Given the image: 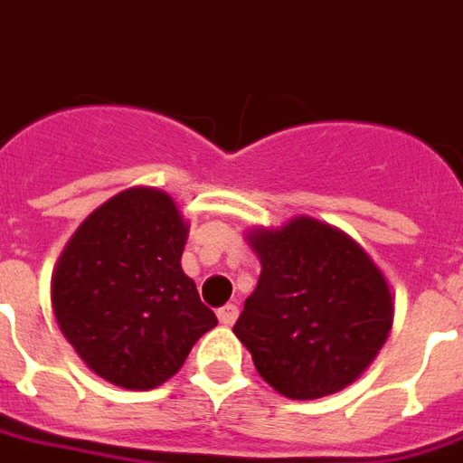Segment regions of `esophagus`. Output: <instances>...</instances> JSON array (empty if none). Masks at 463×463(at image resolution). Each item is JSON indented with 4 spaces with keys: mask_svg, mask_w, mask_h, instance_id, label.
I'll return each mask as SVG.
<instances>
[{
    "mask_svg": "<svg viewBox=\"0 0 463 463\" xmlns=\"http://www.w3.org/2000/svg\"><path fill=\"white\" fill-rule=\"evenodd\" d=\"M218 320H221L223 326H232V323L238 320V306H235V303H225L223 308H218Z\"/></svg>",
    "mask_w": 463,
    "mask_h": 463,
    "instance_id": "1",
    "label": "esophagus"
}]
</instances>
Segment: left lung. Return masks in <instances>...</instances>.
<instances>
[{
	"label": "left lung",
	"instance_id": "obj_1",
	"mask_svg": "<svg viewBox=\"0 0 463 463\" xmlns=\"http://www.w3.org/2000/svg\"><path fill=\"white\" fill-rule=\"evenodd\" d=\"M247 240L262 274L232 333L260 376L294 401L349 386L393 326L386 277L347 232L316 218L255 228Z\"/></svg>",
	"mask_w": 463,
	"mask_h": 463
}]
</instances>
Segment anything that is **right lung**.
Returning a JSON list of instances; mask_svg holds the SVG:
<instances>
[{
    "label": "right lung",
    "mask_w": 463,
    "mask_h": 463,
    "mask_svg": "<svg viewBox=\"0 0 463 463\" xmlns=\"http://www.w3.org/2000/svg\"><path fill=\"white\" fill-rule=\"evenodd\" d=\"M186 235L169 194L133 186L90 213L62 250L52 271L55 320L109 383L160 386L218 326L182 269Z\"/></svg>",
    "instance_id": "add662e5"
}]
</instances>
